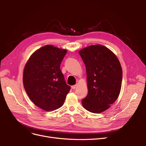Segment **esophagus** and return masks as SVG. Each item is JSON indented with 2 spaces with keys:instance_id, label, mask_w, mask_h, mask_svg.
<instances>
[{
  "instance_id": "obj_1",
  "label": "esophagus",
  "mask_w": 146,
  "mask_h": 146,
  "mask_svg": "<svg viewBox=\"0 0 146 146\" xmlns=\"http://www.w3.org/2000/svg\"><path fill=\"white\" fill-rule=\"evenodd\" d=\"M77 85H73V86H72V89H75L76 88H77Z\"/></svg>"
}]
</instances>
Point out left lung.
I'll return each instance as SVG.
<instances>
[{
    "label": "left lung",
    "instance_id": "left-lung-1",
    "mask_svg": "<svg viewBox=\"0 0 146 146\" xmlns=\"http://www.w3.org/2000/svg\"><path fill=\"white\" fill-rule=\"evenodd\" d=\"M86 66L88 94L82 103L84 108L99 113L108 110L120 93L122 70L117 56L102 45L79 51Z\"/></svg>",
    "mask_w": 146,
    "mask_h": 146
}]
</instances>
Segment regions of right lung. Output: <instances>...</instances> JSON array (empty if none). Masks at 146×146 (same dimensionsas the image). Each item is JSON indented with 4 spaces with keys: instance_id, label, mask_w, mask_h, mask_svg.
<instances>
[{
    "instance_id": "right-lung-1",
    "label": "right lung",
    "mask_w": 146,
    "mask_h": 146,
    "mask_svg": "<svg viewBox=\"0 0 146 146\" xmlns=\"http://www.w3.org/2000/svg\"><path fill=\"white\" fill-rule=\"evenodd\" d=\"M66 53V50L47 45L35 51L25 64V90L33 102L46 111L62 106L70 90L60 70Z\"/></svg>"
}]
</instances>
